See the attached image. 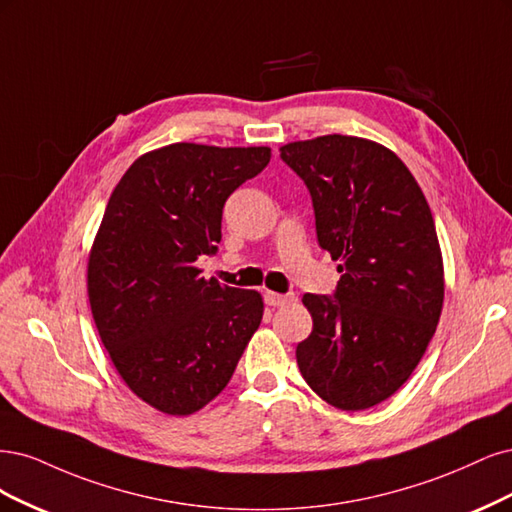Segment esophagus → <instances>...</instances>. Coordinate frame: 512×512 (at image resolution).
Here are the masks:
<instances>
[{
    "label": "esophagus",
    "mask_w": 512,
    "mask_h": 512,
    "mask_svg": "<svg viewBox=\"0 0 512 512\" xmlns=\"http://www.w3.org/2000/svg\"><path fill=\"white\" fill-rule=\"evenodd\" d=\"M266 304L272 306V308H278V306H285V304H291L295 300L293 293H274V291H266Z\"/></svg>",
    "instance_id": "34e87169"
}]
</instances>
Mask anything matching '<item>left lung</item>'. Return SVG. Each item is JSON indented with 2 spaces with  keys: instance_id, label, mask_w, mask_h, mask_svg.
Wrapping results in <instances>:
<instances>
[{
  "instance_id": "8db88e82",
  "label": "left lung",
  "mask_w": 512,
  "mask_h": 512,
  "mask_svg": "<svg viewBox=\"0 0 512 512\" xmlns=\"http://www.w3.org/2000/svg\"><path fill=\"white\" fill-rule=\"evenodd\" d=\"M315 208L317 240L342 274L334 298L306 293L312 332L295 349L304 381L340 410H364L417 368L442 312L432 210L402 159L355 136L280 146Z\"/></svg>"
}]
</instances>
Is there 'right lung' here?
I'll list each match as a JSON object with an SVG mask.
<instances>
[{
    "instance_id": "obj_1",
    "label": "right lung",
    "mask_w": 512,
    "mask_h": 512,
    "mask_svg": "<svg viewBox=\"0 0 512 512\" xmlns=\"http://www.w3.org/2000/svg\"><path fill=\"white\" fill-rule=\"evenodd\" d=\"M268 146L176 142L114 187L87 268L93 321L142 402L185 417L227 387L263 317L257 291L200 276L221 242L227 197L270 163Z\"/></svg>"
}]
</instances>
